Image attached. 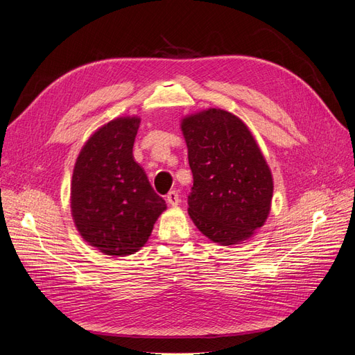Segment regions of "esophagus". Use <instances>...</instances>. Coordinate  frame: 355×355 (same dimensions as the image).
Listing matches in <instances>:
<instances>
[{"instance_id":"1","label":"esophagus","mask_w":355,"mask_h":355,"mask_svg":"<svg viewBox=\"0 0 355 355\" xmlns=\"http://www.w3.org/2000/svg\"><path fill=\"white\" fill-rule=\"evenodd\" d=\"M179 201H180L179 192L178 191H170L167 194V202L170 204V206H178Z\"/></svg>"}]
</instances>
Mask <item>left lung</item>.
Masks as SVG:
<instances>
[{"mask_svg":"<svg viewBox=\"0 0 355 355\" xmlns=\"http://www.w3.org/2000/svg\"><path fill=\"white\" fill-rule=\"evenodd\" d=\"M194 185L188 213L213 243L239 244L250 239L271 210L272 175L247 125L231 112L210 108L185 116Z\"/></svg>","mask_w":355,"mask_h":355,"instance_id":"obj_1","label":"left lung"}]
</instances>
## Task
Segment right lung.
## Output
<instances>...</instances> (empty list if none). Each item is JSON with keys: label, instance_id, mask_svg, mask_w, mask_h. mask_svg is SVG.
Masks as SVG:
<instances>
[{"label": "right lung", "instance_id": "add662e5", "mask_svg": "<svg viewBox=\"0 0 355 355\" xmlns=\"http://www.w3.org/2000/svg\"><path fill=\"white\" fill-rule=\"evenodd\" d=\"M141 118L121 116L94 132L77 158L71 211L81 237L105 254L127 256L148 241L166 201L133 158Z\"/></svg>", "mask_w": 355, "mask_h": 355}]
</instances>
